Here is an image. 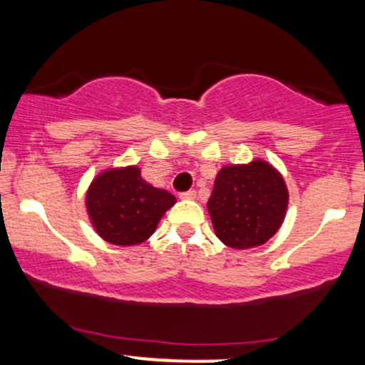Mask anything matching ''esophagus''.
I'll return each mask as SVG.
<instances>
[{
	"instance_id": "1",
	"label": "esophagus",
	"mask_w": 365,
	"mask_h": 365,
	"mask_svg": "<svg viewBox=\"0 0 365 365\" xmlns=\"http://www.w3.org/2000/svg\"><path fill=\"white\" fill-rule=\"evenodd\" d=\"M195 190H187V192H183V194H180V197H182V199H187V200H192V199H195Z\"/></svg>"
}]
</instances>
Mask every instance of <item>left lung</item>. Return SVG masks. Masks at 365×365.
<instances>
[{
    "label": "left lung",
    "instance_id": "obj_1",
    "mask_svg": "<svg viewBox=\"0 0 365 365\" xmlns=\"http://www.w3.org/2000/svg\"><path fill=\"white\" fill-rule=\"evenodd\" d=\"M287 206L283 177L259 159L221 168L207 200L216 237L237 250L266 244L282 226Z\"/></svg>",
    "mask_w": 365,
    "mask_h": 365
}]
</instances>
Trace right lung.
<instances>
[{
    "mask_svg": "<svg viewBox=\"0 0 365 365\" xmlns=\"http://www.w3.org/2000/svg\"><path fill=\"white\" fill-rule=\"evenodd\" d=\"M173 194L149 185L137 166L103 171L87 190L86 204L99 237L115 245H137L153 235Z\"/></svg>",
    "mask_w": 365,
    "mask_h": 365,
    "instance_id": "add662e5",
    "label": "right lung"
}]
</instances>
